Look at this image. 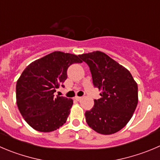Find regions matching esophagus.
Here are the masks:
<instances>
[{"instance_id":"obj_1","label":"esophagus","mask_w":160,"mask_h":160,"mask_svg":"<svg viewBox=\"0 0 160 160\" xmlns=\"http://www.w3.org/2000/svg\"><path fill=\"white\" fill-rule=\"evenodd\" d=\"M81 99H82V97H74V100H78V101H79V100H81Z\"/></svg>"}]
</instances>
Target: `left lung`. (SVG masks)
I'll return each instance as SVG.
<instances>
[{
	"label": "left lung",
	"instance_id": "left-lung-1",
	"mask_svg": "<svg viewBox=\"0 0 160 160\" xmlns=\"http://www.w3.org/2000/svg\"><path fill=\"white\" fill-rule=\"evenodd\" d=\"M87 63L95 88L100 98L86 111L89 127L101 134H112L127 124L138 102V84L130 71L105 53L100 51L79 55Z\"/></svg>",
	"mask_w": 160,
	"mask_h": 160
}]
</instances>
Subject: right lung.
<instances>
[{
  "label": "right lung",
  "instance_id": "right-lung-1",
  "mask_svg": "<svg viewBox=\"0 0 160 160\" xmlns=\"http://www.w3.org/2000/svg\"><path fill=\"white\" fill-rule=\"evenodd\" d=\"M82 63L78 56L53 52L29 64L16 83V103L25 121L40 132H52L66 122L73 104L71 99L54 97L56 89L68 78L73 63Z\"/></svg>",
  "mask_w": 160,
  "mask_h": 160
}]
</instances>
